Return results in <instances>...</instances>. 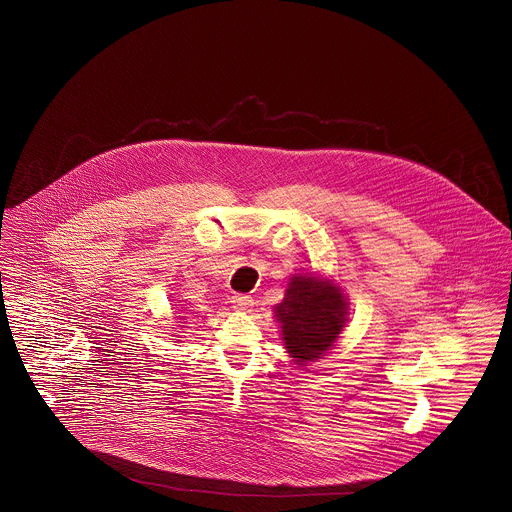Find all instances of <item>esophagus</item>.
Instances as JSON below:
<instances>
[{
  "label": "esophagus",
  "instance_id": "esophagus-1",
  "mask_svg": "<svg viewBox=\"0 0 512 512\" xmlns=\"http://www.w3.org/2000/svg\"><path fill=\"white\" fill-rule=\"evenodd\" d=\"M232 306L239 312H249L253 308V298L245 296V294H236V296H232Z\"/></svg>",
  "mask_w": 512,
  "mask_h": 512
}]
</instances>
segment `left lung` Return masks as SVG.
Returning <instances> with one entry per match:
<instances>
[{"instance_id": "8db88e82", "label": "left lung", "mask_w": 512, "mask_h": 512, "mask_svg": "<svg viewBox=\"0 0 512 512\" xmlns=\"http://www.w3.org/2000/svg\"><path fill=\"white\" fill-rule=\"evenodd\" d=\"M286 351L306 366L337 341L347 321V302L339 286L315 276H292L284 300L276 306Z\"/></svg>"}]
</instances>
